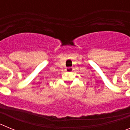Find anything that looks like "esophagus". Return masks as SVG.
Here are the masks:
<instances>
[{"instance_id": "34e87169", "label": "esophagus", "mask_w": 130, "mask_h": 130, "mask_svg": "<svg viewBox=\"0 0 130 130\" xmlns=\"http://www.w3.org/2000/svg\"><path fill=\"white\" fill-rule=\"evenodd\" d=\"M66 71H67V72H72V71H73V68L71 67L66 68Z\"/></svg>"}]
</instances>
